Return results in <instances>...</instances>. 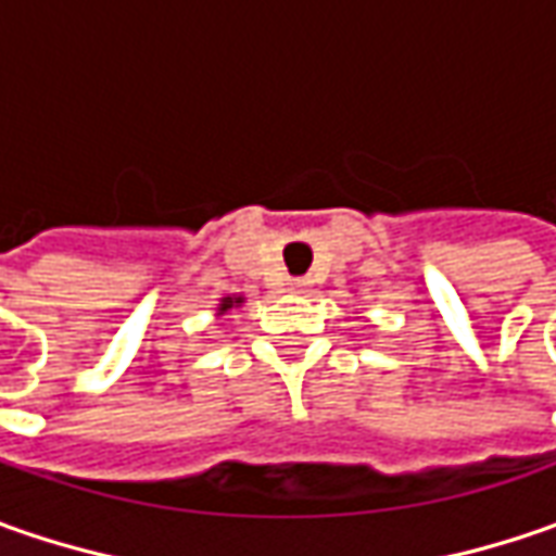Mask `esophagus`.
<instances>
[{
  "mask_svg": "<svg viewBox=\"0 0 556 556\" xmlns=\"http://www.w3.org/2000/svg\"><path fill=\"white\" fill-rule=\"evenodd\" d=\"M309 278H293V281H290L288 288H290V293H306V290H309Z\"/></svg>",
  "mask_w": 556,
  "mask_h": 556,
  "instance_id": "esophagus-1",
  "label": "esophagus"
}]
</instances>
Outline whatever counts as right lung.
I'll return each mask as SVG.
<instances>
[{
  "mask_svg": "<svg viewBox=\"0 0 556 556\" xmlns=\"http://www.w3.org/2000/svg\"><path fill=\"white\" fill-rule=\"evenodd\" d=\"M238 306H244V296H241V293H228V296H223V300L216 303V315H228V312L238 309Z\"/></svg>",
  "mask_w": 556,
  "mask_h": 556,
  "instance_id": "1",
  "label": "right lung"
}]
</instances>
